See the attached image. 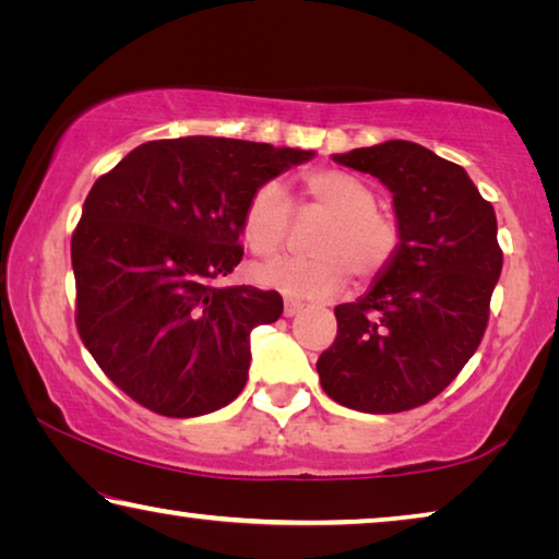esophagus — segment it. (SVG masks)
Segmentation results:
<instances>
[{"label": "esophagus", "mask_w": 559, "mask_h": 559, "mask_svg": "<svg viewBox=\"0 0 559 559\" xmlns=\"http://www.w3.org/2000/svg\"><path fill=\"white\" fill-rule=\"evenodd\" d=\"M300 308H302L300 300H293V298L283 300V316H286V318H293L296 313H300Z\"/></svg>", "instance_id": "esophagus-1"}]
</instances>
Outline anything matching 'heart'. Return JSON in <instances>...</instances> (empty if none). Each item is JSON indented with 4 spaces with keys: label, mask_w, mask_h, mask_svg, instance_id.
Here are the masks:
<instances>
[{
    "label": "heart",
    "mask_w": 559,
    "mask_h": 559,
    "mask_svg": "<svg viewBox=\"0 0 559 559\" xmlns=\"http://www.w3.org/2000/svg\"><path fill=\"white\" fill-rule=\"evenodd\" d=\"M298 212H320L328 222L310 241L308 259H283L257 266L251 276L261 286L296 298H328L345 286L384 276L402 249V224L377 206L374 189L353 173L318 167L300 175ZM293 206L278 182H261L241 212V236L253 257L271 259L286 246Z\"/></svg>",
    "instance_id": "heart-1"
}]
</instances>
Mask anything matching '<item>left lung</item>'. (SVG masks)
Segmentation results:
<instances>
[{"label":"left lung","instance_id":"left-lung-1","mask_svg":"<svg viewBox=\"0 0 559 559\" xmlns=\"http://www.w3.org/2000/svg\"><path fill=\"white\" fill-rule=\"evenodd\" d=\"M335 159L390 187L402 249L367 296L335 308L320 384L357 412L414 409L447 390L484 340L503 269L493 204L466 169L406 140Z\"/></svg>","mask_w":559,"mask_h":559}]
</instances>
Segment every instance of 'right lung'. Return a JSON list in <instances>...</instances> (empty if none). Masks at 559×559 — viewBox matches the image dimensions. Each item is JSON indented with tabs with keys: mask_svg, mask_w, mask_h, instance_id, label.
<instances>
[{
	"mask_svg": "<svg viewBox=\"0 0 559 559\" xmlns=\"http://www.w3.org/2000/svg\"><path fill=\"white\" fill-rule=\"evenodd\" d=\"M310 157L229 138L150 140L96 179L71 239L75 328L132 402L187 419L241 394L251 330L278 320L283 298L219 281L243 257L249 194Z\"/></svg>",
	"mask_w": 559,
	"mask_h": 559,
	"instance_id": "right-lung-1",
	"label": "right lung"
}]
</instances>
